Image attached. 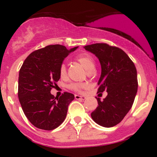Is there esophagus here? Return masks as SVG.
I'll return each instance as SVG.
<instances>
[{
    "label": "esophagus",
    "instance_id": "esophagus-1",
    "mask_svg": "<svg viewBox=\"0 0 157 157\" xmlns=\"http://www.w3.org/2000/svg\"><path fill=\"white\" fill-rule=\"evenodd\" d=\"M75 99H76V100H85V99L86 98V97L85 96H80V95H77V94H75Z\"/></svg>",
    "mask_w": 157,
    "mask_h": 157
}]
</instances>
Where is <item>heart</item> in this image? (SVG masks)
Segmentation results:
<instances>
[{"label":"heart","mask_w":157,"mask_h":157,"mask_svg":"<svg viewBox=\"0 0 157 157\" xmlns=\"http://www.w3.org/2000/svg\"><path fill=\"white\" fill-rule=\"evenodd\" d=\"M77 61H78L82 65L83 67L87 70L88 71H92L94 69L95 67V60L94 57L89 53H82L80 54L75 57ZM66 65L65 63H62L60 65V68H59V73L62 77H65L66 75ZM69 88L71 89L74 90L75 91H80L81 90L84 88H86V84L84 83H71L69 86Z\"/></svg>","instance_id":"1"}]
</instances>
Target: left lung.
<instances>
[{
  "mask_svg": "<svg viewBox=\"0 0 157 157\" xmlns=\"http://www.w3.org/2000/svg\"><path fill=\"white\" fill-rule=\"evenodd\" d=\"M94 55L100 63L101 75L98 92H108L91 113L92 120L102 127L117 125L130 111L137 93V72L134 63L122 49L106 44H94L83 47Z\"/></svg>",
  "mask_w": 157,
  "mask_h": 157,
  "instance_id": "1",
  "label": "left lung"
}]
</instances>
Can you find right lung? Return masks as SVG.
<instances>
[{
  "instance_id": "obj_1",
  "label": "right lung",
  "mask_w": 157,
  "mask_h": 157,
  "mask_svg": "<svg viewBox=\"0 0 157 157\" xmlns=\"http://www.w3.org/2000/svg\"><path fill=\"white\" fill-rule=\"evenodd\" d=\"M77 48L67 49L59 44L47 46L30 54L20 69V103L27 119L37 128L53 130L66 119L68 106L75 95L65 92L57 98L51 94V89L60 80L59 68L63 61Z\"/></svg>"
}]
</instances>
